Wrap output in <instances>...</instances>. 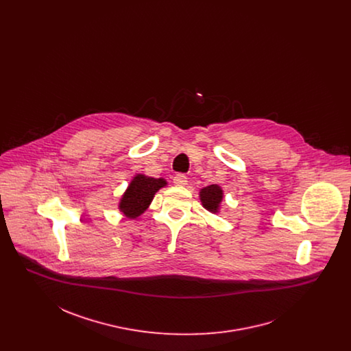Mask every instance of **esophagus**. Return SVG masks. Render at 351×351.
Segmentation results:
<instances>
[{"label":"esophagus","mask_w":351,"mask_h":351,"mask_svg":"<svg viewBox=\"0 0 351 351\" xmlns=\"http://www.w3.org/2000/svg\"><path fill=\"white\" fill-rule=\"evenodd\" d=\"M186 182H188V179H186V176H185L184 173H178V175L173 178V184H175V185H179V186L186 185Z\"/></svg>","instance_id":"34e87169"}]
</instances>
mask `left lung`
<instances>
[{
    "instance_id": "8db88e82",
    "label": "left lung",
    "mask_w": 351,
    "mask_h": 351,
    "mask_svg": "<svg viewBox=\"0 0 351 351\" xmlns=\"http://www.w3.org/2000/svg\"><path fill=\"white\" fill-rule=\"evenodd\" d=\"M200 199L202 201V205L209 212L215 213V212H217L218 205L222 200V191L216 184L208 185L204 189H201Z\"/></svg>"
}]
</instances>
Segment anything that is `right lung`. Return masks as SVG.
<instances>
[{"label": "right lung", "mask_w": 351, "mask_h": 351, "mask_svg": "<svg viewBox=\"0 0 351 351\" xmlns=\"http://www.w3.org/2000/svg\"><path fill=\"white\" fill-rule=\"evenodd\" d=\"M166 185L163 179H154L145 175H136L119 202V209L126 217L141 216L150 205L154 195Z\"/></svg>", "instance_id": "add662e5"}]
</instances>
